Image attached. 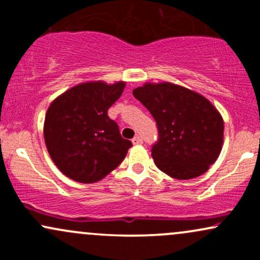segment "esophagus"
<instances>
[{
    "mask_svg": "<svg viewBox=\"0 0 260 260\" xmlns=\"http://www.w3.org/2000/svg\"><path fill=\"white\" fill-rule=\"evenodd\" d=\"M132 143L134 145H139V144H143V139L140 138L139 136H137V137H134V138L132 139Z\"/></svg>",
    "mask_w": 260,
    "mask_h": 260,
    "instance_id": "esophagus-1",
    "label": "esophagus"
}]
</instances>
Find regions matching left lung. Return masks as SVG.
Listing matches in <instances>:
<instances>
[{"mask_svg":"<svg viewBox=\"0 0 260 260\" xmlns=\"http://www.w3.org/2000/svg\"><path fill=\"white\" fill-rule=\"evenodd\" d=\"M133 96L154 117L159 139L151 156L161 171L177 180H189L208 171L219 157L223 120L210 101L198 92L172 83H147Z\"/></svg>","mask_w":260,"mask_h":260,"instance_id":"left-lung-1","label":"left lung"}]
</instances>
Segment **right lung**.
Listing matches in <instances>:
<instances>
[{
  "instance_id": "right-lung-1",
  "label": "right lung",
  "mask_w": 260,
  "mask_h": 260,
  "mask_svg": "<svg viewBox=\"0 0 260 260\" xmlns=\"http://www.w3.org/2000/svg\"><path fill=\"white\" fill-rule=\"evenodd\" d=\"M124 85V82L83 83L56 98L47 109L45 144L55 165L71 180L80 183L103 180L132 147L107 115Z\"/></svg>"
}]
</instances>
